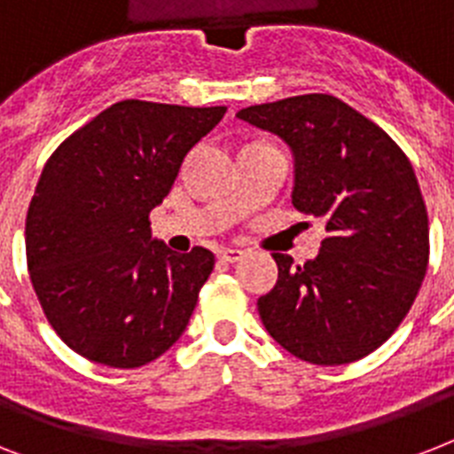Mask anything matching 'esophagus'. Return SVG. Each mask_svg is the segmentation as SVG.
I'll use <instances>...</instances> for the list:
<instances>
[{"label": "esophagus", "instance_id": "obj_1", "mask_svg": "<svg viewBox=\"0 0 454 454\" xmlns=\"http://www.w3.org/2000/svg\"><path fill=\"white\" fill-rule=\"evenodd\" d=\"M242 256H245V252H242V249H235V247H226V249H221V252H219L221 262H228V263L240 262Z\"/></svg>", "mask_w": 454, "mask_h": 454}]
</instances>
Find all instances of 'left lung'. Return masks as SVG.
Here are the masks:
<instances>
[{"label": "left lung", "mask_w": 454, "mask_h": 454, "mask_svg": "<svg viewBox=\"0 0 454 454\" xmlns=\"http://www.w3.org/2000/svg\"><path fill=\"white\" fill-rule=\"evenodd\" d=\"M238 117L287 144L292 205L327 231L303 266L273 254L278 283L256 301L263 327L313 365L365 358L408 316L429 263L412 164L387 131L330 94L249 106Z\"/></svg>", "instance_id": "8db88e82"}]
</instances>
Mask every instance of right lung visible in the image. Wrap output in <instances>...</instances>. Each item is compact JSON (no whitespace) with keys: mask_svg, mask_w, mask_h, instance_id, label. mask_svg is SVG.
<instances>
[{"mask_svg":"<svg viewBox=\"0 0 454 454\" xmlns=\"http://www.w3.org/2000/svg\"><path fill=\"white\" fill-rule=\"evenodd\" d=\"M226 108L120 101L59 145L25 221L32 287L63 341L108 367H141L176 344L214 254L171 252L148 214Z\"/></svg>","mask_w":454,"mask_h":454,"instance_id":"1","label":"right lung"}]
</instances>
